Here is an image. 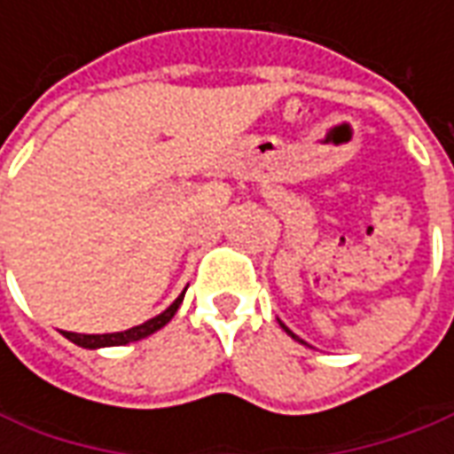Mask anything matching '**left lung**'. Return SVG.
<instances>
[{
	"label": "left lung",
	"mask_w": 454,
	"mask_h": 454,
	"mask_svg": "<svg viewBox=\"0 0 454 454\" xmlns=\"http://www.w3.org/2000/svg\"><path fill=\"white\" fill-rule=\"evenodd\" d=\"M278 323H280V320H278ZM280 328H283V331L288 333V335H291L293 340H298V343H305V340H301V338H298V335H295V333H293L291 328H288V325H286V323H280Z\"/></svg>",
	"instance_id": "obj_1"
}]
</instances>
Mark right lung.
<instances>
[{"label": "right lung", "mask_w": 454, "mask_h": 454, "mask_svg": "<svg viewBox=\"0 0 454 454\" xmlns=\"http://www.w3.org/2000/svg\"><path fill=\"white\" fill-rule=\"evenodd\" d=\"M184 295L186 291L181 293L178 298H176L174 303L168 305L163 313L159 316H153L146 323H141V325H134V328H129V331L121 333H104V335H82V333H64V338L67 340H72L74 345H79V348H89V350H98V348H114V345H126V343H134V340H141V338H146L151 333L161 331L163 325L176 316V310H178V305L184 301Z\"/></svg>", "instance_id": "1"}]
</instances>
